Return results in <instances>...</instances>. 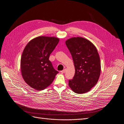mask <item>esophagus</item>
Listing matches in <instances>:
<instances>
[{
    "mask_svg": "<svg viewBox=\"0 0 124 124\" xmlns=\"http://www.w3.org/2000/svg\"><path fill=\"white\" fill-rule=\"evenodd\" d=\"M65 71H66V70L64 69V70H63L61 71V73H64L65 72Z\"/></svg>",
    "mask_w": 124,
    "mask_h": 124,
    "instance_id": "esophagus-1",
    "label": "esophagus"
}]
</instances>
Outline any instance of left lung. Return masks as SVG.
<instances>
[{"label": "left lung", "instance_id": "left-lung-1", "mask_svg": "<svg viewBox=\"0 0 124 124\" xmlns=\"http://www.w3.org/2000/svg\"><path fill=\"white\" fill-rule=\"evenodd\" d=\"M65 44L72 56L75 69L69 86L75 93L87 92L98 82L101 71V60L96 48L89 40L81 37L68 39Z\"/></svg>", "mask_w": 124, "mask_h": 124}]
</instances>
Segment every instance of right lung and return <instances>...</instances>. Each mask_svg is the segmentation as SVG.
Returning <instances> with one entry per match:
<instances>
[{"instance_id": "add662e5", "label": "right lung", "mask_w": 124, "mask_h": 124, "mask_svg": "<svg viewBox=\"0 0 124 124\" xmlns=\"http://www.w3.org/2000/svg\"><path fill=\"white\" fill-rule=\"evenodd\" d=\"M59 42L55 37L40 36L27 44L21 60L22 77L30 86L42 90L51 85L58 71L49 61V55Z\"/></svg>"}]
</instances>
